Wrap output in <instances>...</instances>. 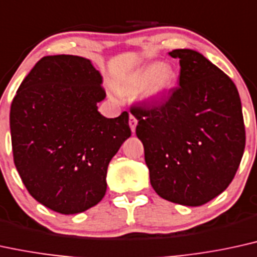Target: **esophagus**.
I'll use <instances>...</instances> for the list:
<instances>
[{
    "label": "esophagus",
    "instance_id": "esophagus-1",
    "mask_svg": "<svg viewBox=\"0 0 257 257\" xmlns=\"http://www.w3.org/2000/svg\"><path fill=\"white\" fill-rule=\"evenodd\" d=\"M129 125H131L132 132L134 133L135 128H137V125H138V119L135 118V116H133V115L129 116Z\"/></svg>",
    "mask_w": 257,
    "mask_h": 257
}]
</instances>
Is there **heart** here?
I'll use <instances>...</instances> for the list:
<instances>
[{
  "instance_id": "heart-1",
  "label": "heart",
  "mask_w": 257,
  "mask_h": 257,
  "mask_svg": "<svg viewBox=\"0 0 257 257\" xmlns=\"http://www.w3.org/2000/svg\"><path fill=\"white\" fill-rule=\"evenodd\" d=\"M177 81L176 70L169 64L153 63L145 67L126 83L125 91L139 93L144 91L145 97L159 98L174 88Z\"/></svg>"
}]
</instances>
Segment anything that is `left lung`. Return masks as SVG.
I'll return each mask as SVG.
<instances>
[{"instance_id": "obj_1", "label": "left lung", "mask_w": 257, "mask_h": 257, "mask_svg": "<svg viewBox=\"0 0 257 257\" xmlns=\"http://www.w3.org/2000/svg\"><path fill=\"white\" fill-rule=\"evenodd\" d=\"M169 54L179 58V86L159 103L134 105L131 112L156 193L201 206L226 189L242 160V105L232 80L200 52Z\"/></svg>"}]
</instances>
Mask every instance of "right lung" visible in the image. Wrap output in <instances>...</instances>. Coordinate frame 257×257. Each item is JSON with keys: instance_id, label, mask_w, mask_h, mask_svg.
I'll use <instances>...</instances> for the list:
<instances>
[{"instance_id": "obj_1", "label": "right lung", "mask_w": 257, "mask_h": 257, "mask_svg": "<svg viewBox=\"0 0 257 257\" xmlns=\"http://www.w3.org/2000/svg\"><path fill=\"white\" fill-rule=\"evenodd\" d=\"M101 76L87 58L45 56L11 105L15 168L31 196L61 214L85 212L106 191L110 160L132 135L129 113L98 112Z\"/></svg>"}]
</instances>
